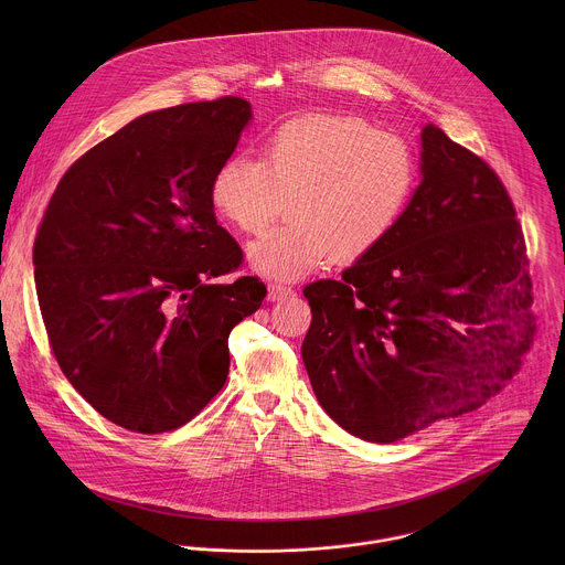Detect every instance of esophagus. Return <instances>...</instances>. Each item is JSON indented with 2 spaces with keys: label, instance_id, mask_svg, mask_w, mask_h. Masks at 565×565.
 <instances>
[{
  "label": "esophagus",
  "instance_id": "esophagus-1",
  "mask_svg": "<svg viewBox=\"0 0 565 565\" xmlns=\"http://www.w3.org/2000/svg\"><path fill=\"white\" fill-rule=\"evenodd\" d=\"M291 294H294L291 287H285V285H269V289H267V300H269V302H276V300H282V298L291 296Z\"/></svg>",
  "mask_w": 565,
  "mask_h": 565
}]
</instances>
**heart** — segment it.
<instances>
[{
	"instance_id": "obj_1",
	"label": "heart",
	"mask_w": 565,
	"mask_h": 565,
	"mask_svg": "<svg viewBox=\"0 0 565 565\" xmlns=\"http://www.w3.org/2000/svg\"><path fill=\"white\" fill-rule=\"evenodd\" d=\"M417 182L408 141L345 115L307 113L276 126L260 162L231 157L211 180L215 213L254 235L249 265L274 280H296L332 260L354 263L385 242L403 217Z\"/></svg>"
}]
</instances>
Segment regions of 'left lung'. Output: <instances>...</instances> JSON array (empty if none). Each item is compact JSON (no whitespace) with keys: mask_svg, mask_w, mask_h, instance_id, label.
<instances>
[{"mask_svg":"<svg viewBox=\"0 0 565 565\" xmlns=\"http://www.w3.org/2000/svg\"><path fill=\"white\" fill-rule=\"evenodd\" d=\"M422 173L385 242L339 280L305 287L313 392L372 444L491 403L533 334L526 243L498 173L433 124L422 130Z\"/></svg>","mask_w":565,"mask_h":565,"instance_id":"obj_1","label":"left lung"}]
</instances>
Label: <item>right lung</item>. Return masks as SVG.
Listing matches in <instances>:
<instances>
[{
  "instance_id": "obj_1",
  "label": "right lung",
  "mask_w": 565,
  "mask_h": 565,
  "mask_svg": "<svg viewBox=\"0 0 565 565\" xmlns=\"http://www.w3.org/2000/svg\"><path fill=\"white\" fill-rule=\"evenodd\" d=\"M249 117L226 95L130 121L65 171L36 231L54 359L126 430H175L211 403L228 376L231 330L267 296L256 276L213 285L243 252L217 226L209 189Z\"/></svg>"
}]
</instances>
